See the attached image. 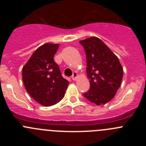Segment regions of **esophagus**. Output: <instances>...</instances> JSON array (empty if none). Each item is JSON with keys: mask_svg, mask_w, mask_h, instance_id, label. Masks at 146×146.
<instances>
[{"mask_svg": "<svg viewBox=\"0 0 146 146\" xmlns=\"http://www.w3.org/2000/svg\"><path fill=\"white\" fill-rule=\"evenodd\" d=\"M77 72H74L72 76V79L73 80H75L77 79Z\"/></svg>", "mask_w": 146, "mask_h": 146, "instance_id": "obj_1", "label": "esophagus"}]
</instances>
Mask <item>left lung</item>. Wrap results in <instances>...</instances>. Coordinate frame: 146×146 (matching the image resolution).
I'll list each match as a JSON object with an SVG mask.
<instances>
[{"label": "left lung", "instance_id": "8db88e82", "mask_svg": "<svg viewBox=\"0 0 146 146\" xmlns=\"http://www.w3.org/2000/svg\"><path fill=\"white\" fill-rule=\"evenodd\" d=\"M86 55L90 88L83 96L96 105L105 104L115 96L123 78L118 57L101 39L91 37L80 42Z\"/></svg>", "mask_w": 146, "mask_h": 146}]
</instances>
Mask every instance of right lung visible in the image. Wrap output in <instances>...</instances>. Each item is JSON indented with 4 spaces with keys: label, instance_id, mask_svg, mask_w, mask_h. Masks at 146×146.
<instances>
[{
    "label": "right lung",
    "instance_id": "obj_1",
    "mask_svg": "<svg viewBox=\"0 0 146 146\" xmlns=\"http://www.w3.org/2000/svg\"><path fill=\"white\" fill-rule=\"evenodd\" d=\"M58 47V44L49 43L39 47L22 70L27 92L43 106H51L61 100L69 85L54 61Z\"/></svg>",
    "mask_w": 146,
    "mask_h": 146
}]
</instances>
